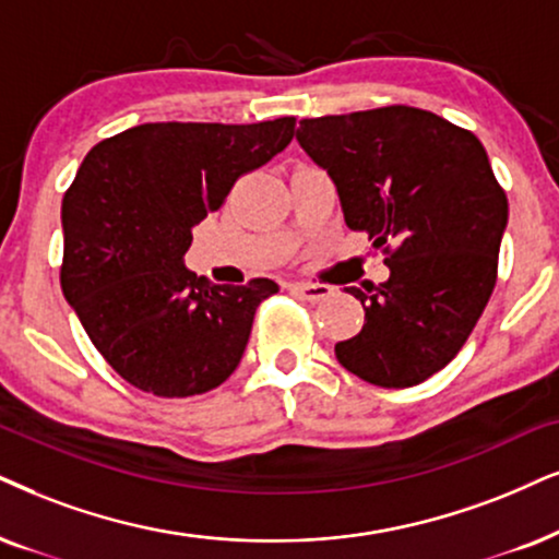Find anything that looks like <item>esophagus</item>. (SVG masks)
<instances>
[{"instance_id":"obj_1","label":"esophagus","mask_w":559,"mask_h":559,"mask_svg":"<svg viewBox=\"0 0 559 559\" xmlns=\"http://www.w3.org/2000/svg\"><path fill=\"white\" fill-rule=\"evenodd\" d=\"M292 288H294V294H299L301 299H307V301H322L332 294V288L328 284H309V281L292 284Z\"/></svg>"}]
</instances>
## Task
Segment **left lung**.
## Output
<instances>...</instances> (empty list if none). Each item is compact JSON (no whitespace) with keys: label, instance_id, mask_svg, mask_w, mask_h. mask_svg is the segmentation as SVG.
Wrapping results in <instances>:
<instances>
[{"label":"left lung","instance_id":"left-lung-1","mask_svg":"<svg viewBox=\"0 0 559 559\" xmlns=\"http://www.w3.org/2000/svg\"><path fill=\"white\" fill-rule=\"evenodd\" d=\"M296 139L390 267L384 284L348 288L366 322L337 361L386 390L420 384L462 350L498 281L508 198L485 146L409 105L304 118Z\"/></svg>","mask_w":559,"mask_h":559}]
</instances>
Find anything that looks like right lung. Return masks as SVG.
Masks as SVG:
<instances>
[{
    "label": "right lung",
    "mask_w": 559,
    "mask_h": 559,
    "mask_svg": "<svg viewBox=\"0 0 559 559\" xmlns=\"http://www.w3.org/2000/svg\"><path fill=\"white\" fill-rule=\"evenodd\" d=\"M296 118L144 123L103 139L61 203V292L100 356L131 386L193 397L237 369L271 278L211 286L182 265L190 229L242 175L294 139Z\"/></svg>",
    "instance_id": "1"
}]
</instances>
